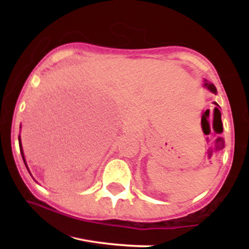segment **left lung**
<instances>
[{
  "mask_svg": "<svg viewBox=\"0 0 249 249\" xmlns=\"http://www.w3.org/2000/svg\"><path fill=\"white\" fill-rule=\"evenodd\" d=\"M205 87H207L208 90H211V91H212V92L216 93V88L214 87L213 84H211V83H205ZM215 108H216V107H215Z\"/></svg>",
  "mask_w": 249,
  "mask_h": 249,
  "instance_id": "8db88e82",
  "label": "left lung"
}]
</instances>
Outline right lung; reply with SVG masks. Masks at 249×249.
Instances as JSON below:
<instances>
[{
	"label": "right lung",
	"instance_id": "right-lung-1",
	"mask_svg": "<svg viewBox=\"0 0 249 249\" xmlns=\"http://www.w3.org/2000/svg\"><path fill=\"white\" fill-rule=\"evenodd\" d=\"M18 142H19V150H21V154H22V158H23V161H24V164H25V166H27V162H25V160H24V156H23V150H22V145H21V139H19V137H18ZM28 168V167H27ZM29 171V170H28Z\"/></svg>",
	"mask_w": 249,
	"mask_h": 249
}]
</instances>
